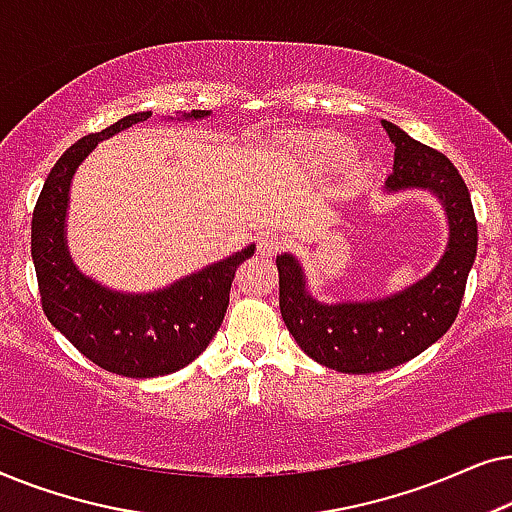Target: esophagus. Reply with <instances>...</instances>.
Returning <instances> with one entry per match:
<instances>
[{
	"label": "esophagus",
	"mask_w": 512,
	"mask_h": 512,
	"mask_svg": "<svg viewBox=\"0 0 512 512\" xmlns=\"http://www.w3.org/2000/svg\"><path fill=\"white\" fill-rule=\"evenodd\" d=\"M284 244H286L284 237L263 235L261 240H258V254H261V256H275L277 251L284 249Z\"/></svg>",
	"instance_id": "34e87169"
}]
</instances>
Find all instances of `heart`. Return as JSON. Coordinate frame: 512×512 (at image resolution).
Segmentation results:
<instances>
[{
	"instance_id": "heart-1",
	"label": "heart",
	"mask_w": 512,
	"mask_h": 512,
	"mask_svg": "<svg viewBox=\"0 0 512 512\" xmlns=\"http://www.w3.org/2000/svg\"><path fill=\"white\" fill-rule=\"evenodd\" d=\"M310 158L312 163L324 167V170H335V167H340L349 158V142L338 135L319 137L312 146Z\"/></svg>"
}]
</instances>
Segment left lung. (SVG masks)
Instances as JSON below:
<instances>
[{"mask_svg": "<svg viewBox=\"0 0 512 512\" xmlns=\"http://www.w3.org/2000/svg\"><path fill=\"white\" fill-rule=\"evenodd\" d=\"M396 146L387 191L426 188L443 202L450 242L424 279L396 296L326 305L305 289L303 270L291 254L277 256L279 310L298 347L338 373L366 375L401 366L450 331L464 300L466 279L478 254V221L471 193L443 153L382 121Z\"/></svg>", "mask_w": 512, "mask_h": 512, "instance_id": "left-lung-1", "label": "left lung"}]
</instances>
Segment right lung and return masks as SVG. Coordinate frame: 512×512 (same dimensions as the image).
Here are the masks:
<instances>
[{
	"label": "right lung",
	"instance_id": "right-lung-1",
	"mask_svg": "<svg viewBox=\"0 0 512 512\" xmlns=\"http://www.w3.org/2000/svg\"><path fill=\"white\" fill-rule=\"evenodd\" d=\"M207 114L193 109L184 116ZM146 118L151 111L125 116L69 146L46 177L32 214V261L44 314L86 359L123 377L170 375L198 359L219 331L235 270L256 249L251 244L146 296L109 291L76 270L65 244L69 184L76 167L97 142Z\"/></svg>",
	"mask_w": 512,
	"mask_h": 512
}]
</instances>
